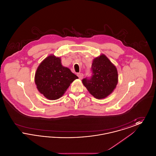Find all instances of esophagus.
I'll list each match as a JSON object with an SVG mask.
<instances>
[{
    "label": "esophagus",
    "mask_w": 156,
    "mask_h": 156,
    "mask_svg": "<svg viewBox=\"0 0 156 156\" xmlns=\"http://www.w3.org/2000/svg\"><path fill=\"white\" fill-rule=\"evenodd\" d=\"M77 75H78V76L79 77V78H80V80L82 79V78H83V75L82 73H78Z\"/></svg>",
    "instance_id": "esophagus-1"
}]
</instances>
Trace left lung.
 Instances as JSON below:
<instances>
[{
    "label": "left lung",
    "instance_id": "left-lung-1",
    "mask_svg": "<svg viewBox=\"0 0 156 156\" xmlns=\"http://www.w3.org/2000/svg\"><path fill=\"white\" fill-rule=\"evenodd\" d=\"M91 68L93 75L90 79H83V85L97 99H101L108 97L116 88L118 82L116 67L102 54L93 59Z\"/></svg>",
    "mask_w": 156,
    "mask_h": 156
}]
</instances>
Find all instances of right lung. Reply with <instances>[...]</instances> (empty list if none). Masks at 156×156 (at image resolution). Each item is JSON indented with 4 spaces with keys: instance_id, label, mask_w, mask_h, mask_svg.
<instances>
[{
    "instance_id": "obj_1",
    "label": "right lung",
    "mask_w": 156,
    "mask_h": 156,
    "mask_svg": "<svg viewBox=\"0 0 156 156\" xmlns=\"http://www.w3.org/2000/svg\"><path fill=\"white\" fill-rule=\"evenodd\" d=\"M78 77L64 67L60 57L51 54L38 66L34 81L39 92L49 100L62 97L70 84Z\"/></svg>"
}]
</instances>
